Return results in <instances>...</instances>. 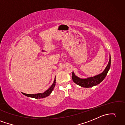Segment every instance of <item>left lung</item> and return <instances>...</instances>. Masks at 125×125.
I'll use <instances>...</instances> for the list:
<instances>
[{
    "instance_id": "left-lung-1",
    "label": "left lung",
    "mask_w": 125,
    "mask_h": 125,
    "mask_svg": "<svg viewBox=\"0 0 125 125\" xmlns=\"http://www.w3.org/2000/svg\"><path fill=\"white\" fill-rule=\"evenodd\" d=\"M110 66H111V56L110 55V59L108 64L107 65L105 70L102 73L94 77L87 78L85 79H82V78H80L76 76L74 72H72V80L74 83H76L81 87H83L89 88L97 85L98 84L102 82L104 78H105L110 68Z\"/></svg>"
}]
</instances>
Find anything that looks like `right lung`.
<instances>
[{"label":"right lung","instance_id":"1","mask_svg":"<svg viewBox=\"0 0 125 125\" xmlns=\"http://www.w3.org/2000/svg\"><path fill=\"white\" fill-rule=\"evenodd\" d=\"M55 83H56V79L55 78V79L54 80V83L52 84V86L49 87L47 91H46L45 92L42 93H38V94H25L22 93L23 95L27 96L28 97H32L34 98H43L46 97L48 96L49 95L51 94L52 92L53 91V89L55 87Z\"/></svg>","mask_w":125,"mask_h":125}]
</instances>
